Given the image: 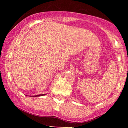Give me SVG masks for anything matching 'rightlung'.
<instances>
[{
	"mask_svg": "<svg viewBox=\"0 0 128 128\" xmlns=\"http://www.w3.org/2000/svg\"><path fill=\"white\" fill-rule=\"evenodd\" d=\"M44 95H45V94H40V95L36 96L35 97H39V96H44Z\"/></svg>",
	"mask_w": 128,
	"mask_h": 128,
	"instance_id": "right-lung-1",
	"label": "right lung"
}]
</instances>
